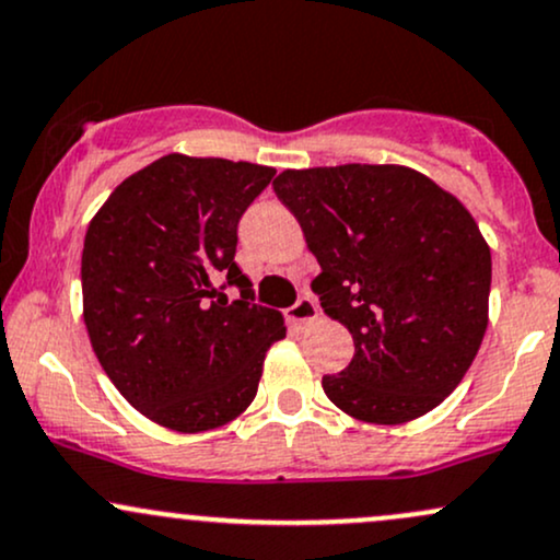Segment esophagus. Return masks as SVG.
<instances>
[{"label":"esophagus","mask_w":560,"mask_h":560,"mask_svg":"<svg viewBox=\"0 0 560 560\" xmlns=\"http://www.w3.org/2000/svg\"><path fill=\"white\" fill-rule=\"evenodd\" d=\"M289 320L298 326H307V324H313V320H318L316 300L300 298L292 307H289Z\"/></svg>","instance_id":"obj_1"}]
</instances>
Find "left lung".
Instances as JSON below:
<instances>
[{
  "label": "left lung",
  "instance_id": "8db88e82",
  "mask_svg": "<svg viewBox=\"0 0 560 560\" xmlns=\"http://www.w3.org/2000/svg\"><path fill=\"white\" fill-rule=\"evenodd\" d=\"M320 307L355 342L326 397L365 423H408L460 384L490 320V244L458 197L408 165L284 171Z\"/></svg>",
  "mask_w": 560,
  "mask_h": 560
}]
</instances>
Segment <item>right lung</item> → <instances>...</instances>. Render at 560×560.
I'll return each mask as SVG.
<instances>
[{
	"instance_id": "add662e5",
	"label": "right lung",
	"mask_w": 560,
	"mask_h": 560,
	"mask_svg": "<svg viewBox=\"0 0 560 560\" xmlns=\"http://www.w3.org/2000/svg\"><path fill=\"white\" fill-rule=\"evenodd\" d=\"M273 168L182 152L120 182L86 229L83 324L105 374L141 416L197 434L249 408L284 316L253 302L236 223ZM241 287L228 302L217 281Z\"/></svg>"
}]
</instances>
